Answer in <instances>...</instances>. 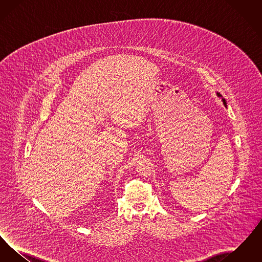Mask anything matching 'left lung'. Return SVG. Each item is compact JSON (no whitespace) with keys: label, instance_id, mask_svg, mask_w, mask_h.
I'll list each match as a JSON object with an SVG mask.
<instances>
[{"label":"left lung","instance_id":"8db88e82","mask_svg":"<svg viewBox=\"0 0 262 262\" xmlns=\"http://www.w3.org/2000/svg\"><path fill=\"white\" fill-rule=\"evenodd\" d=\"M217 96H218V97H222V102H223L225 107H227V102H226V100L223 98V96H222L220 93H218V92H217Z\"/></svg>","mask_w":262,"mask_h":262}]
</instances>
